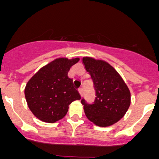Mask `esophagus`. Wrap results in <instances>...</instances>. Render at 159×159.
I'll return each instance as SVG.
<instances>
[{"label":"esophagus","mask_w":159,"mask_h":159,"mask_svg":"<svg viewBox=\"0 0 159 159\" xmlns=\"http://www.w3.org/2000/svg\"><path fill=\"white\" fill-rule=\"evenodd\" d=\"M78 92H79L80 95L82 96V93H83V89H82V88H80L79 89H78Z\"/></svg>","instance_id":"34e87169"}]
</instances>
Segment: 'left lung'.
<instances>
[{
    "instance_id": "left-lung-1",
    "label": "left lung",
    "mask_w": 159,
    "mask_h": 159,
    "mask_svg": "<svg viewBox=\"0 0 159 159\" xmlns=\"http://www.w3.org/2000/svg\"><path fill=\"white\" fill-rule=\"evenodd\" d=\"M82 64L94 84L96 98L88 104L81 100L89 120L99 127H109L124 117L131 104V93L122 77L106 61L83 57Z\"/></svg>"
}]
</instances>
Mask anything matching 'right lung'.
Returning <instances> with one entry per match:
<instances>
[{"instance_id":"obj_1","label":"right lung","mask_w":159,"mask_h":159,"mask_svg":"<svg viewBox=\"0 0 159 159\" xmlns=\"http://www.w3.org/2000/svg\"><path fill=\"white\" fill-rule=\"evenodd\" d=\"M79 58L61 57L43 66L31 77L24 89L27 104L36 118L55 123L63 118L69 105L81 99L68 78V71Z\"/></svg>"}]
</instances>
